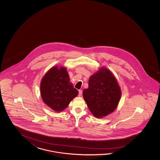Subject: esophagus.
Returning <instances> with one entry per match:
<instances>
[{"mask_svg": "<svg viewBox=\"0 0 160 160\" xmlns=\"http://www.w3.org/2000/svg\"><path fill=\"white\" fill-rule=\"evenodd\" d=\"M79 97H81L82 95V91L81 90H79Z\"/></svg>", "mask_w": 160, "mask_h": 160, "instance_id": "esophagus-1", "label": "esophagus"}]
</instances>
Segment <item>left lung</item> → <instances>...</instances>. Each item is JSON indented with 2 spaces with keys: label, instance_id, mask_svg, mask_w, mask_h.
Segmentation results:
<instances>
[{
  "label": "left lung",
  "instance_id": "8db88e82",
  "mask_svg": "<svg viewBox=\"0 0 160 160\" xmlns=\"http://www.w3.org/2000/svg\"><path fill=\"white\" fill-rule=\"evenodd\" d=\"M83 97L92 115L101 118L112 113L119 103L121 90L116 77L102 67L90 77Z\"/></svg>",
  "mask_w": 160,
  "mask_h": 160
}]
</instances>
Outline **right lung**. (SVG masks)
Segmentation results:
<instances>
[{
    "label": "right lung",
    "mask_w": 160,
    "mask_h": 160,
    "mask_svg": "<svg viewBox=\"0 0 160 160\" xmlns=\"http://www.w3.org/2000/svg\"><path fill=\"white\" fill-rule=\"evenodd\" d=\"M67 68L54 66L42 79L40 86L43 101L57 112L64 110L70 102L78 94L70 82Z\"/></svg>",
    "instance_id": "add662e5"
}]
</instances>
